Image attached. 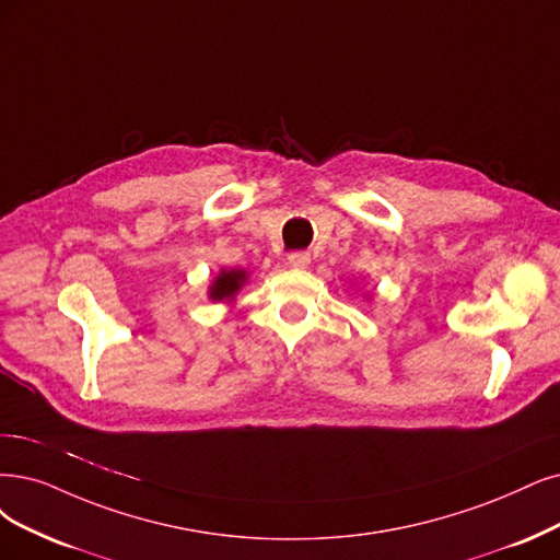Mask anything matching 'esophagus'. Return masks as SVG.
<instances>
[{
    "instance_id": "1",
    "label": "esophagus",
    "mask_w": 560,
    "mask_h": 560,
    "mask_svg": "<svg viewBox=\"0 0 560 560\" xmlns=\"http://www.w3.org/2000/svg\"><path fill=\"white\" fill-rule=\"evenodd\" d=\"M308 262H312V256H308L306 252H293V254H288V265H291V267L302 269V267H306Z\"/></svg>"
}]
</instances>
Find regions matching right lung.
<instances>
[{"instance_id":"add662e5","label":"right lung","mask_w":560,"mask_h":560,"mask_svg":"<svg viewBox=\"0 0 560 560\" xmlns=\"http://www.w3.org/2000/svg\"><path fill=\"white\" fill-rule=\"evenodd\" d=\"M244 281H246L244 269H223V272L210 285V300H214V302L233 300L240 288L244 285Z\"/></svg>"}]
</instances>
